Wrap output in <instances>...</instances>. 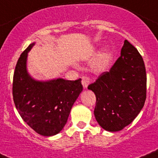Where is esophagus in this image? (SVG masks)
<instances>
[{"mask_svg":"<svg viewBox=\"0 0 158 158\" xmlns=\"http://www.w3.org/2000/svg\"><path fill=\"white\" fill-rule=\"evenodd\" d=\"M90 82H91V80H90V79L88 77L83 76V78H82V84H83L84 88H87V86L90 84Z\"/></svg>","mask_w":158,"mask_h":158,"instance_id":"1","label":"esophagus"}]
</instances>
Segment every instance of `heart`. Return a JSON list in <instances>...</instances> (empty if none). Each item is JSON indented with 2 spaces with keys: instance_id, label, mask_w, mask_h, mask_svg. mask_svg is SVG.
Instances as JSON below:
<instances>
[{
  "instance_id": "heart-1",
  "label": "heart",
  "mask_w": 158,
  "mask_h": 158,
  "mask_svg": "<svg viewBox=\"0 0 158 158\" xmlns=\"http://www.w3.org/2000/svg\"><path fill=\"white\" fill-rule=\"evenodd\" d=\"M112 60V53L109 50H105L99 56L97 63V68L99 71H104L109 65Z\"/></svg>"
}]
</instances>
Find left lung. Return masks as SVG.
Segmentation results:
<instances>
[{"label":"left lung","mask_w":158,"mask_h":158,"mask_svg":"<svg viewBox=\"0 0 158 158\" xmlns=\"http://www.w3.org/2000/svg\"><path fill=\"white\" fill-rule=\"evenodd\" d=\"M96 97L95 117L104 130L117 132L131 124L146 99V71L138 50L125 40L120 56L87 87Z\"/></svg>","instance_id":"8db88e82"}]
</instances>
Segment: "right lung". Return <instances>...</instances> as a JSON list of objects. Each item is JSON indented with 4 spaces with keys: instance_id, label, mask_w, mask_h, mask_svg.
Listing matches in <instances>:
<instances>
[{
    "instance_id": "add662e5",
    "label": "right lung",
    "mask_w": 158,
    "mask_h": 158,
    "mask_svg": "<svg viewBox=\"0 0 158 158\" xmlns=\"http://www.w3.org/2000/svg\"><path fill=\"white\" fill-rule=\"evenodd\" d=\"M28 46L18 59L13 83L16 108L23 120L38 134H58L65 124L73 104L83 91L81 79L75 81L54 79L40 81L32 78L27 71Z\"/></svg>"
}]
</instances>
